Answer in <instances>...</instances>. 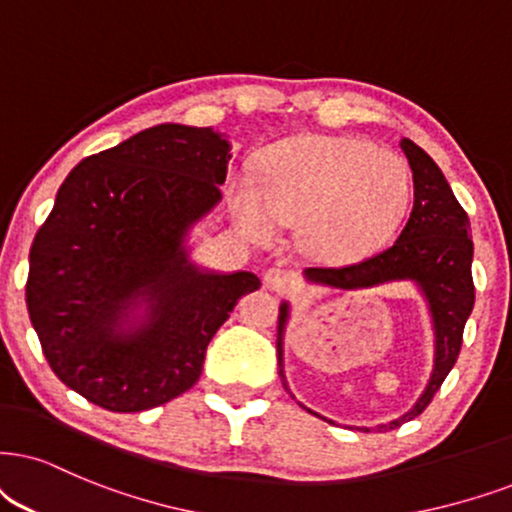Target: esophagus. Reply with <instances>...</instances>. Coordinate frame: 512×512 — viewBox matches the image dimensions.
Returning a JSON list of instances; mask_svg holds the SVG:
<instances>
[{"mask_svg": "<svg viewBox=\"0 0 512 512\" xmlns=\"http://www.w3.org/2000/svg\"><path fill=\"white\" fill-rule=\"evenodd\" d=\"M264 286H267L269 290H274V293H278V295H286L297 286V276H295V271H290V269L274 267L264 274Z\"/></svg>", "mask_w": 512, "mask_h": 512, "instance_id": "1", "label": "esophagus"}]
</instances>
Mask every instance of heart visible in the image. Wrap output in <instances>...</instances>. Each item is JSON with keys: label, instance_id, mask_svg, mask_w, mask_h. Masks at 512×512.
<instances>
[{"label": "heart", "instance_id": "b5f03b06", "mask_svg": "<svg viewBox=\"0 0 512 512\" xmlns=\"http://www.w3.org/2000/svg\"><path fill=\"white\" fill-rule=\"evenodd\" d=\"M257 177H238L229 203L238 224L269 238L300 222L302 245L328 262L371 255L409 208L413 179L390 148L349 137H290L262 148Z\"/></svg>", "mask_w": 512, "mask_h": 512}]
</instances>
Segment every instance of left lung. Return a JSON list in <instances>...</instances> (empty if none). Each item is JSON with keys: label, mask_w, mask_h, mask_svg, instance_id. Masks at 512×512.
I'll return each mask as SVG.
<instances>
[{"label": "left lung", "mask_w": 512, "mask_h": 512, "mask_svg": "<svg viewBox=\"0 0 512 512\" xmlns=\"http://www.w3.org/2000/svg\"><path fill=\"white\" fill-rule=\"evenodd\" d=\"M401 151L409 158L413 172V210L397 241L378 255L366 257L347 267H312L304 271L309 283L359 290L373 288L387 281H413L428 302L432 328H435V368L430 383L420 394L411 411L380 425L385 430L399 428L406 420L420 416L435 397L444 378L454 368L463 345L465 321L475 304L472 286V238L470 219L458 203L449 181L423 148L411 139H401ZM288 302L278 309V375L283 387V331L288 323ZM309 411V409H307ZM366 430L368 428H361Z\"/></svg>", "instance_id": "1"}]
</instances>
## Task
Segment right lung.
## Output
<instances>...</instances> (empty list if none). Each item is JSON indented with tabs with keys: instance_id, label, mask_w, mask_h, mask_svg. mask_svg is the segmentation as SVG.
Here are the masks:
<instances>
[{
	"instance_id": "obj_1",
	"label": "right lung",
	"mask_w": 512,
	"mask_h": 512,
	"mask_svg": "<svg viewBox=\"0 0 512 512\" xmlns=\"http://www.w3.org/2000/svg\"><path fill=\"white\" fill-rule=\"evenodd\" d=\"M231 146L212 127L165 122L84 158L30 248L25 302L51 371L115 413L196 385L212 335L250 271L189 260L186 234L222 200Z\"/></svg>"
}]
</instances>
